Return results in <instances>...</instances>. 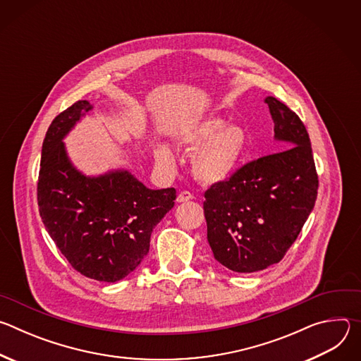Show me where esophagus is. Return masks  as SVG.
Instances as JSON below:
<instances>
[{
    "label": "esophagus",
    "mask_w": 361,
    "mask_h": 361,
    "mask_svg": "<svg viewBox=\"0 0 361 361\" xmlns=\"http://www.w3.org/2000/svg\"><path fill=\"white\" fill-rule=\"evenodd\" d=\"M192 198H194V195H192L190 191H187V190L181 191V192L177 195V201H178V202H185V201H190V200H192Z\"/></svg>",
    "instance_id": "34e87169"
}]
</instances>
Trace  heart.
<instances>
[{
	"label": "heart",
	"mask_w": 361,
	"mask_h": 361,
	"mask_svg": "<svg viewBox=\"0 0 361 361\" xmlns=\"http://www.w3.org/2000/svg\"><path fill=\"white\" fill-rule=\"evenodd\" d=\"M183 142L190 149L199 148L192 159L194 174L198 180L213 184L228 178L237 170L247 151L248 135L243 127L226 126L223 118L212 117L188 128ZM156 154L164 164L174 161L173 151L166 145H160Z\"/></svg>",
	"instance_id": "b5f03b06"
}]
</instances>
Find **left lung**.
I'll return each instance as SVG.
<instances>
[{"instance_id":"obj_1","label":"left lung","mask_w":361,"mask_h":361,"mask_svg":"<svg viewBox=\"0 0 361 361\" xmlns=\"http://www.w3.org/2000/svg\"><path fill=\"white\" fill-rule=\"evenodd\" d=\"M264 101L284 149L244 164L204 192L214 259L235 273L281 262L317 198L319 176L305 126L277 98Z\"/></svg>"}]
</instances>
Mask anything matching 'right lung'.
<instances>
[{"label":"right lung","instance_id":"add662e5","mask_svg":"<svg viewBox=\"0 0 361 361\" xmlns=\"http://www.w3.org/2000/svg\"><path fill=\"white\" fill-rule=\"evenodd\" d=\"M92 109L81 99L45 134L37 183L41 220L71 267L114 283L134 271L149 250L152 228L174 207L176 188L151 190L128 171L85 177L70 163L64 135Z\"/></svg>","mask_w":361,"mask_h":361}]
</instances>
